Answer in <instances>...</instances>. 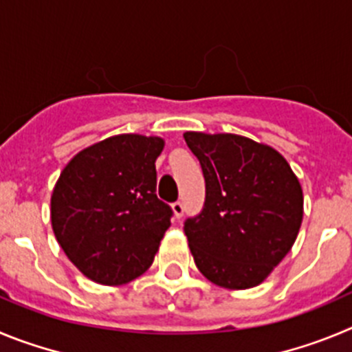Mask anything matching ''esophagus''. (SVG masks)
<instances>
[{"instance_id":"obj_1","label":"esophagus","mask_w":352,"mask_h":352,"mask_svg":"<svg viewBox=\"0 0 352 352\" xmlns=\"http://www.w3.org/2000/svg\"><path fill=\"white\" fill-rule=\"evenodd\" d=\"M172 210H173V214H175L177 219H180V217L184 215V204H182V201H175V204H172Z\"/></svg>"}]
</instances>
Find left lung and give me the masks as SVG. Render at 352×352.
Wrapping results in <instances>:
<instances>
[{"label": "left lung", "instance_id": "left-lung-1", "mask_svg": "<svg viewBox=\"0 0 352 352\" xmlns=\"http://www.w3.org/2000/svg\"><path fill=\"white\" fill-rule=\"evenodd\" d=\"M205 177V204L184 233L196 267L228 289L254 287L291 251L303 217L300 182L275 148L219 133H184Z\"/></svg>", "mask_w": 352, "mask_h": 352}]
</instances>
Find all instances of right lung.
<instances>
[{"label": "right lung", "instance_id": "obj_1", "mask_svg": "<svg viewBox=\"0 0 352 352\" xmlns=\"http://www.w3.org/2000/svg\"><path fill=\"white\" fill-rule=\"evenodd\" d=\"M164 142L117 135L84 148L65 166L50 199L54 235L87 278L117 286L154 261L173 210L156 195Z\"/></svg>", "mask_w": 352, "mask_h": 352}]
</instances>
